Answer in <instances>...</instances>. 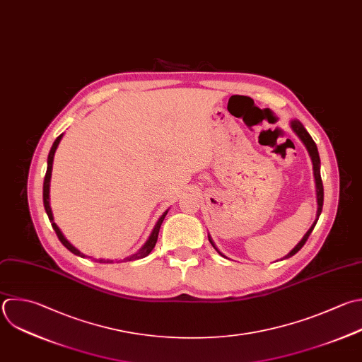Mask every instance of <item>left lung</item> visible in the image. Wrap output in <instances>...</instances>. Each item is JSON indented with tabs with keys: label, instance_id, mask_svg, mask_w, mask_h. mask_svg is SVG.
<instances>
[{
	"label": "left lung",
	"instance_id": "left-lung-1",
	"mask_svg": "<svg viewBox=\"0 0 362 362\" xmlns=\"http://www.w3.org/2000/svg\"><path fill=\"white\" fill-rule=\"evenodd\" d=\"M290 126H291L293 132L298 136V139L303 141V144L305 146V148H307V151H308V154H310V157H311V161H313V171H314V180H315V192H317V205H318V208H317V219L314 221V223L311 225V228L307 230V233L303 236V239L294 246V249H293L290 253H287L283 259L291 257L293 255H296V253L304 246V243L307 242L310 233L313 232V229H314V226H315V223H317V221H318V216H320V214H321V211H322V201H324V188H322V181H321V175H320V156H318L317 146H315L314 140L311 139V136H310V134L307 133V130L304 129V126H303L298 120H291ZM208 238H209V242H211V245L214 246V249H215L221 256H223V255L218 250V247L215 246V243L212 242L211 236H208ZM223 257H225V256H223ZM283 259H281V260H283Z\"/></svg>",
	"mask_w": 362,
	"mask_h": 362
}]
</instances>
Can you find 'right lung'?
Masks as SVG:
<instances>
[{
    "label": "right lung",
    "instance_id": "right-lung-1",
    "mask_svg": "<svg viewBox=\"0 0 362 362\" xmlns=\"http://www.w3.org/2000/svg\"><path fill=\"white\" fill-rule=\"evenodd\" d=\"M62 136H64V134H61V136L54 141L52 148H51L49 156H48V168H47L45 180H44V206H45V211H47V214H48V218H49V221H51V223H52V228H54V230L57 232V235H58V238H59L61 243H62L68 250H71L72 253H75V255H78V256H81V257H85V255H83V253H81V252H79L74 245H71V243L66 240V238L62 235L61 229H59V228L57 226V223L54 222V215H52L51 205H49V182H51V175H52V163H54V156H55V151H57V148H58V144H59V143H61V140H62ZM167 212H168V211H165V212L160 216V219L157 221V223H156V226H154V229H153V232H151V235H150L148 240L144 243V246H143L137 253H134V255H132V256H129V257L123 259V262H130V260H136V259H143V257H146V256H147V255L154 249V246H156V243H157V239H158L160 226H161V223H163V221H164V218H165ZM98 262H100V263H112L113 260L99 259Z\"/></svg>",
    "mask_w": 362,
    "mask_h": 362
}]
</instances>
